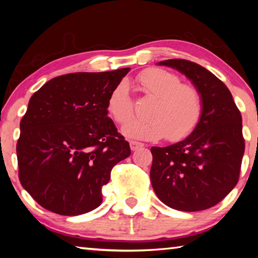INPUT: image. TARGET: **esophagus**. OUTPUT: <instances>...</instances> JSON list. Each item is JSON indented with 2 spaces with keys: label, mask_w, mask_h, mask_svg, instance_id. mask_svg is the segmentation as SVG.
<instances>
[{
  "label": "esophagus",
  "mask_w": 258,
  "mask_h": 258,
  "mask_svg": "<svg viewBox=\"0 0 258 258\" xmlns=\"http://www.w3.org/2000/svg\"><path fill=\"white\" fill-rule=\"evenodd\" d=\"M143 146H145V145H143V143H141V142H138V141H130V147H131V149H132L133 151L140 149V148H142Z\"/></svg>",
  "instance_id": "esophagus-1"
}]
</instances>
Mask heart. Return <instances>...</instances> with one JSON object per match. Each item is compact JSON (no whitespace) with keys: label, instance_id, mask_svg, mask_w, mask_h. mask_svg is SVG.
Returning a JSON list of instances; mask_svg holds the SVG:
<instances>
[{"label":"heart","instance_id":"b5f03b06","mask_svg":"<svg viewBox=\"0 0 258 258\" xmlns=\"http://www.w3.org/2000/svg\"><path fill=\"white\" fill-rule=\"evenodd\" d=\"M139 90L152 99L148 120H131L134 102L125 83H119L109 94L107 109L113 120L124 124L123 134L139 140L156 141L167 137L177 142L197 128L203 117L204 102L195 85L182 83L180 76L161 68H149L137 77Z\"/></svg>","mask_w":258,"mask_h":258}]
</instances>
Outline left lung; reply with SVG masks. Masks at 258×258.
Masks as SVG:
<instances>
[{
  "label": "left lung",
  "instance_id": "left-lung-1",
  "mask_svg": "<svg viewBox=\"0 0 258 258\" xmlns=\"http://www.w3.org/2000/svg\"><path fill=\"white\" fill-rule=\"evenodd\" d=\"M158 64L175 68L194 83L204 110L197 128L183 141L151 148V184L168 207L204 211L224 199L238 183L244 152L241 113L226 85L206 68L184 59Z\"/></svg>",
  "mask_w": 258,
  "mask_h": 258
}]
</instances>
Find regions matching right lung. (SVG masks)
Segmentation results:
<instances>
[{"label":"right lung","mask_w":258,"mask_h":258,"mask_svg":"<svg viewBox=\"0 0 258 258\" xmlns=\"http://www.w3.org/2000/svg\"><path fill=\"white\" fill-rule=\"evenodd\" d=\"M130 68L52 78L29 100L17 143L19 180L43 208L59 215L91 212L130 145L108 117L107 101Z\"/></svg>","instance_id":"add662e5"}]
</instances>
